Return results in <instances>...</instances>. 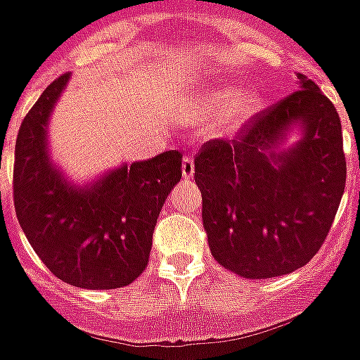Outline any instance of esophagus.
I'll return each instance as SVG.
<instances>
[{
    "label": "esophagus",
    "instance_id": "esophagus-1",
    "mask_svg": "<svg viewBox=\"0 0 360 360\" xmlns=\"http://www.w3.org/2000/svg\"><path fill=\"white\" fill-rule=\"evenodd\" d=\"M195 175V160L193 156L183 158V177L185 179H191Z\"/></svg>",
    "mask_w": 360,
    "mask_h": 360
}]
</instances>
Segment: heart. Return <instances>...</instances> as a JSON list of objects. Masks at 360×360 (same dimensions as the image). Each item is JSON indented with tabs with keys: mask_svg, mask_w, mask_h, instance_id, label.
Returning <instances> with one entry per match:
<instances>
[{
	"mask_svg": "<svg viewBox=\"0 0 360 360\" xmlns=\"http://www.w3.org/2000/svg\"><path fill=\"white\" fill-rule=\"evenodd\" d=\"M260 108V96L255 90L218 89L206 92L198 100V113L218 115L221 131H235L245 125Z\"/></svg>",
	"mask_w": 360,
	"mask_h": 360,
	"instance_id": "heart-1",
	"label": "heart"
}]
</instances>
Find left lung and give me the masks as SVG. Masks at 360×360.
<instances>
[{
  "instance_id": "1",
  "label": "left lung",
  "mask_w": 360,
  "mask_h": 360,
  "mask_svg": "<svg viewBox=\"0 0 360 360\" xmlns=\"http://www.w3.org/2000/svg\"><path fill=\"white\" fill-rule=\"evenodd\" d=\"M297 79V92L252 115L233 141L204 142L195 158L212 257L243 278H276L307 264L324 245L345 191L338 110L307 75ZM297 120L303 139L279 155Z\"/></svg>"
}]
</instances>
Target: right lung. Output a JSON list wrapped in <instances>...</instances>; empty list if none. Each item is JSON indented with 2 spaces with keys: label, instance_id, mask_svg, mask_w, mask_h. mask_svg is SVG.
I'll return each instance as SVG.
<instances>
[{
  "label": "right lung",
  "instance_id": "1",
  "mask_svg": "<svg viewBox=\"0 0 360 360\" xmlns=\"http://www.w3.org/2000/svg\"><path fill=\"white\" fill-rule=\"evenodd\" d=\"M61 75L20 123L15 142L13 202L22 231L46 268L84 289L133 283L148 264L165 198L181 179L179 150L119 167L89 188L67 185L46 152V125L65 89Z\"/></svg>",
  "mask_w": 360,
  "mask_h": 360
}]
</instances>
